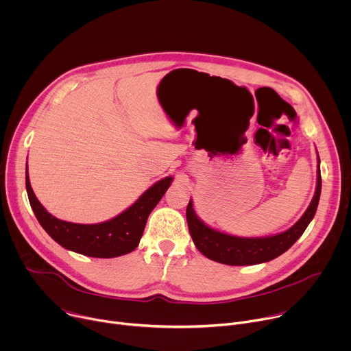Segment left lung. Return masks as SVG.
<instances>
[{"label":"left lung","instance_id":"1","mask_svg":"<svg viewBox=\"0 0 351 351\" xmlns=\"http://www.w3.org/2000/svg\"><path fill=\"white\" fill-rule=\"evenodd\" d=\"M321 186L322 180L318 157L317 189L307 211L287 230L265 237H239L215 230L195 215L193 202L190 199L186 210L190 236L198 252L213 261L226 265H256L268 263L287 252L298 237L304 233L317 213Z\"/></svg>","mask_w":351,"mask_h":351}]
</instances>
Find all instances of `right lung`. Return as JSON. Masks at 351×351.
<instances>
[{"label":"right lung","mask_w":351,"mask_h":351,"mask_svg":"<svg viewBox=\"0 0 351 351\" xmlns=\"http://www.w3.org/2000/svg\"><path fill=\"white\" fill-rule=\"evenodd\" d=\"M172 180V176H167L154 183L118 217L101 223L83 225L61 221L49 214L33 193L26 168L29 202L43 229L64 248L95 258H114L133 252L143 236L149 213L158 204Z\"/></svg>","instance_id":"right-lung-1"}]
</instances>
